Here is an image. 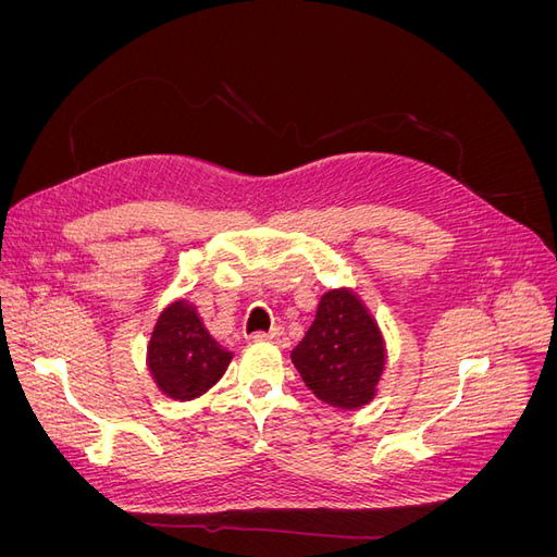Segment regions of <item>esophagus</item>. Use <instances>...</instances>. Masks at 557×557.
<instances>
[{
  "label": "esophagus",
  "instance_id": "34e87169",
  "mask_svg": "<svg viewBox=\"0 0 557 557\" xmlns=\"http://www.w3.org/2000/svg\"><path fill=\"white\" fill-rule=\"evenodd\" d=\"M256 339H260V342H274V344H285V332H283L281 327H274V330H269V332H258Z\"/></svg>",
  "mask_w": 557,
  "mask_h": 557
}]
</instances>
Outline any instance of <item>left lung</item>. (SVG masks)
I'll return each mask as SVG.
<instances>
[{"label":"left lung","instance_id":"left-lung-1","mask_svg":"<svg viewBox=\"0 0 557 557\" xmlns=\"http://www.w3.org/2000/svg\"><path fill=\"white\" fill-rule=\"evenodd\" d=\"M290 358L318 399L352 411L376 397L387 352L364 301L348 288H336L320 297L313 323Z\"/></svg>","mask_w":557,"mask_h":557}]
</instances>
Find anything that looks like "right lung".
<instances>
[{"instance_id":"1","label":"right lung","mask_w":557,"mask_h":557,"mask_svg":"<svg viewBox=\"0 0 557 557\" xmlns=\"http://www.w3.org/2000/svg\"><path fill=\"white\" fill-rule=\"evenodd\" d=\"M230 362L232 352L213 339L188 299L162 309L146 346L148 372L162 395L178 401L205 395Z\"/></svg>"}]
</instances>
